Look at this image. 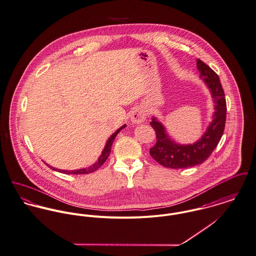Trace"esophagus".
Segmentation results:
<instances>
[{
  "label": "esophagus",
  "instance_id": "1",
  "mask_svg": "<svg viewBox=\"0 0 256 256\" xmlns=\"http://www.w3.org/2000/svg\"><path fill=\"white\" fill-rule=\"evenodd\" d=\"M146 114L142 108H136L131 112V121L133 123L139 124V123L144 122L146 120Z\"/></svg>",
  "mask_w": 256,
  "mask_h": 256
}]
</instances>
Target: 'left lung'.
<instances>
[{"label": "left lung", "instance_id": "left-lung-1", "mask_svg": "<svg viewBox=\"0 0 256 256\" xmlns=\"http://www.w3.org/2000/svg\"><path fill=\"white\" fill-rule=\"evenodd\" d=\"M200 77L206 83L215 102L213 120L206 134L196 142L188 146L178 144L168 138L165 129L156 118L150 122L156 135V142L150 148L152 158L167 168L181 169L204 162L222 138L226 123L227 104L219 76L202 60H196Z\"/></svg>", "mask_w": 256, "mask_h": 256}]
</instances>
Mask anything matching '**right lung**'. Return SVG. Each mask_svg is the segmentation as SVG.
<instances>
[{"mask_svg": "<svg viewBox=\"0 0 256 256\" xmlns=\"http://www.w3.org/2000/svg\"><path fill=\"white\" fill-rule=\"evenodd\" d=\"M125 127H126V125H123L121 128H119V129L117 130L114 134H112V135L110 136V138L108 140V142H106V146H104V150H102V152L100 158L94 164L93 166H91V167H89V168H83V169L73 170V171L60 170V169H56V168H54V167H52V166H48H48L50 169H52V170H56V171H58V172H62V173H66V174H76V175H79V174H89V173L94 172L96 169H98V168L104 163V162L108 160V158L110 156V150H112V142H114V140L116 139L117 134H118L123 128H125Z\"/></svg>", "mask_w": 256, "mask_h": 256, "instance_id": "right-lung-1", "label": "right lung"}]
</instances>
